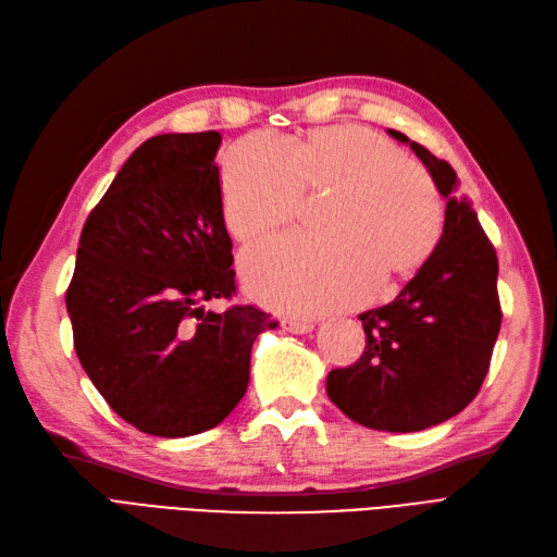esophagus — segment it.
Masks as SVG:
<instances>
[{"label": "esophagus", "mask_w": 557, "mask_h": 557, "mask_svg": "<svg viewBox=\"0 0 557 557\" xmlns=\"http://www.w3.org/2000/svg\"><path fill=\"white\" fill-rule=\"evenodd\" d=\"M280 324H282V330L289 332V334H308V332H312V324H310V322H304V320L284 318Z\"/></svg>", "instance_id": "1"}]
</instances>
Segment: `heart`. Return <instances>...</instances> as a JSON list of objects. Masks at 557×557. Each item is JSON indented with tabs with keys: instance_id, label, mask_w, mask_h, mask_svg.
<instances>
[{
	"instance_id": "1",
	"label": "heart",
	"mask_w": 557,
	"mask_h": 557,
	"mask_svg": "<svg viewBox=\"0 0 557 557\" xmlns=\"http://www.w3.org/2000/svg\"><path fill=\"white\" fill-rule=\"evenodd\" d=\"M301 199L318 211L320 242L277 239L242 259L256 301L322 315L386 294L421 273L445 227L435 181L393 143L362 126H324L284 154L268 138L239 140L221 176L223 223L242 245L292 225Z\"/></svg>"
}]
</instances>
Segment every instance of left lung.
Segmentation results:
<instances>
[{
  "mask_svg": "<svg viewBox=\"0 0 557 557\" xmlns=\"http://www.w3.org/2000/svg\"><path fill=\"white\" fill-rule=\"evenodd\" d=\"M417 152L447 199L433 259L388 306L367 310L362 358L332 369L326 395L355 423L414 433L459 414L487 376L502 330L498 261L456 171L405 134L386 129Z\"/></svg>",
  "mask_w": 557,
  "mask_h": 557,
  "instance_id": "obj_1",
  "label": "left lung"
}]
</instances>
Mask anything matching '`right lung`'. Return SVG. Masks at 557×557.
<instances>
[{"label": "right lung", "mask_w": 557, "mask_h": 557, "mask_svg": "<svg viewBox=\"0 0 557 557\" xmlns=\"http://www.w3.org/2000/svg\"><path fill=\"white\" fill-rule=\"evenodd\" d=\"M219 132L162 134L124 162L82 227L65 294L77 358L117 414L157 437L219 425L249 386L256 336L277 322L235 294Z\"/></svg>", "instance_id": "add662e5"}]
</instances>
